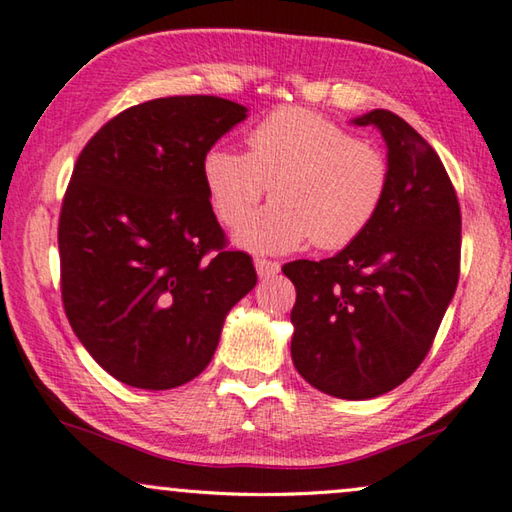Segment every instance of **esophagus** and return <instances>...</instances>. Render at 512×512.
Returning <instances> with one entry per match:
<instances>
[{
  "instance_id": "1",
  "label": "esophagus",
  "mask_w": 512,
  "mask_h": 512,
  "mask_svg": "<svg viewBox=\"0 0 512 512\" xmlns=\"http://www.w3.org/2000/svg\"><path fill=\"white\" fill-rule=\"evenodd\" d=\"M255 268L259 277L268 280V277H275L280 273V262H273V259H255Z\"/></svg>"
}]
</instances>
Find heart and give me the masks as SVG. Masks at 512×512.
Returning a JSON list of instances; mask_svg holds the SVG:
<instances>
[{"instance_id": "heart-1", "label": "heart", "mask_w": 512, "mask_h": 512, "mask_svg": "<svg viewBox=\"0 0 512 512\" xmlns=\"http://www.w3.org/2000/svg\"><path fill=\"white\" fill-rule=\"evenodd\" d=\"M244 145V154L210 147L201 176L212 210L228 228L244 224L272 188V206L235 237L253 253H288L309 241L340 250L383 208L387 156L311 109L271 111L248 129Z\"/></svg>"}]
</instances>
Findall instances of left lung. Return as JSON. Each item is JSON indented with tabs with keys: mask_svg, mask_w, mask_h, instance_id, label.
Here are the masks:
<instances>
[{
	"mask_svg": "<svg viewBox=\"0 0 512 512\" xmlns=\"http://www.w3.org/2000/svg\"><path fill=\"white\" fill-rule=\"evenodd\" d=\"M387 143L389 190L362 235L320 262L295 259L291 356L320 392L365 401L392 392L430 351L461 262L457 192L432 145L387 109L353 120Z\"/></svg>",
	"mask_w": 512,
	"mask_h": 512,
	"instance_id": "obj_1",
	"label": "left lung"
}]
</instances>
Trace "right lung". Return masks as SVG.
I'll use <instances>...</instances> for the list:
<instances>
[{"label": "right lung", "instance_id": "1", "mask_svg": "<svg viewBox=\"0 0 512 512\" xmlns=\"http://www.w3.org/2000/svg\"><path fill=\"white\" fill-rule=\"evenodd\" d=\"M217 96L129 107L80 152L58 246L71 329L125 385L172 389L215 356L228 311L257 284L253 259L226 248L201 161L246 118Z\"/></svg>", "mask_w": 512, "mask_h": 512}]
</instances>
